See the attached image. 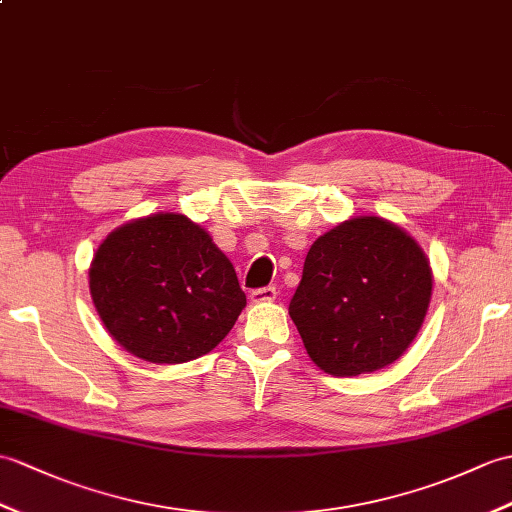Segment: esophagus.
Returning <instances> with one entry per match:
<instances>
[{
    "label": "esophagus",
    "instance_id": "34e87169",
    "mask_svg": "<svg viewBox=\"0 0 512 512\" xmlns=\"http://www.w3.org/2000/svg\"><path fill=\"white\" fill-rule=\"evenodd\" d=\"M277 299V288L275 285H268V288H257L251 292L253 303H272Z\"/></svg>",
    "mask_w": 512,
    "mask_h": 512
}]
</instances>
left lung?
I'll return each instance as SVG.
<instances>
[{
    "label": "left lung",
    "instance_id": "obj_1",
    "mask_svg": "<svg viewBox=\"0 0 512 512\" xmlns=\"http://www.w3.org/2000/svg\"><path fill=\"white\" fill-rule=\"evenodd\" d=\"M430 299L432 268L423 248L397 224L360 216L312 244L290 318L318 368L355 377L401 358Z\"/></svg>",
    "mask_w": 512,
    "mask_h": 512
}]
</instances>
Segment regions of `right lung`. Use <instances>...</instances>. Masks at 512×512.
<instances>
[{
  "instance_id": "right-lung-1",
  "label": "right lung",
  "mask_w": 512,
  "mask_h": 512,
  "mask_svg": "<svg viewBox=\"0 0 512 512\" xmlns=\"http://www.w3.org/2000/svg\"><path fill=\"white\" fill-rule=\"evenodd\" d=\"M89 288L106 331L154 364L216 349L246 305L227 255L181 213H154L106 235Z\"/></svg>"
}]
</instances>
